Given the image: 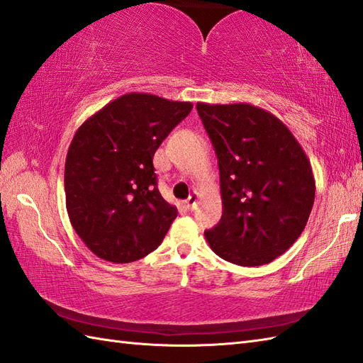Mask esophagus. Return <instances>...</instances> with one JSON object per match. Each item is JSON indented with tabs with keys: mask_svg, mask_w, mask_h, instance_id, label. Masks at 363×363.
Segmentation results:
<instances>
[{
	"mask_svg": "<svg viewBox=\"0 0 363 363\" xmlns=\"http://www.w3.org/2000/svg\"><path fill=\"white\" fill-rule=\"evenodd\" d=\"M197 200H199V194H197V192H192V194L186 199L184 205H186L188 209H194V206L197 205Z\"/></svg>",
	"mask_w": 363,
	"mask_h": 363,
	"instance_id": "34e87169",
	"label": "esophagus"
}]
</instances>
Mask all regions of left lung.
<instances>
[{
  "mask_svg": "<svg viewBox=\"0 0 363 363\" xmlns=\"http://www.w3.org/2000/svg\"><path fill=\"white\" fill-rule=\"evenodd\" d=\"M220 174L223 211L205 231L222 259L256 267L300 238L315 199L312 167L283 121L252 104L197 102Z\"/></svg>",
  "mask_w": 363,
  "mask_h": 363,
  "instance_id": "left-lung-1",
  "label": "left lung"
}]
</instances>
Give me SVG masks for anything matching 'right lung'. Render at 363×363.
<instances>
[{"instance_id": "obj_1", "label": "right lung", "mask_w": 363, "mask_h": 363, "mask_svg": "<svg viewBox=\"0 0 363 363\" xmlns=\"http://www.w3.org/2000/svg\"><path fill=\"white\" fill-rule=\"evenodd\" d=\"M191 102L128 93L77 128L65 161L67 211L91 252L133 262L163 242L177 208L161 197L152 160Z\"/></svg>"}]
</instances>
